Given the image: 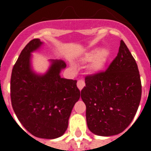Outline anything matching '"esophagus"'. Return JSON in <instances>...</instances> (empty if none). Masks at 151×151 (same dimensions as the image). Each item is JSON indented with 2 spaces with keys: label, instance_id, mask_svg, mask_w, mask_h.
<instances>
[{
  "label": "esophagus",
  "instance_id": "esophagus-1",
  "mask_svg": "<svg viewBox=\"0 0 151 151\" xmlns=\"http://www.w3.org/2000/svg\"><path fill=\"white\" fill-rule=\"evenodd\" d=\"M77 85H78V88H79L80 90H81L83 88L85 87V81L83 80V79H81V80H79L78 81V83H77Z\"/></svg>",
  "mask_w": 151,
  "mask_h": 151
}]
</instances>
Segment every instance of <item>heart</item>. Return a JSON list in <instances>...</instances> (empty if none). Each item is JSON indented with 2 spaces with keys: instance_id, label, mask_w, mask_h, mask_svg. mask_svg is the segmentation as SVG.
Here are the masks:
<instances>
[{
  "instance_id": "1",
  "label": "heart",
  "mask_w": 151,
  "mask_h": 151,
  "mask_svg": "<svg viewBox=\"0 0 151 151\" xmlns=\"http://www.w3.org/2000/svg\"><path fill=\"white\" fill-rule=\"evenodd\" d=\"M110 52L107 48L93 49L88 52L81 59L83 63H88L92 61L88 66V71L92 73H99L103 70L110 58Z\"/></svg>"
}]
</instances>
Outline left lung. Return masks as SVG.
Segmentation results:
<instances>
[{"label":"left lung","mask_w":151,"mask_h":151,"mask_svg":"<svg viewBox=\"0 0 151 151\" xmlns=\"http://www.w3.org/2000/svg\"><path fill=\"white\" fill-rule=\"evenodd\" d=\"M81 92L92 133L117 135L130 124L140 103L142 85L136 60L122 40L108 68L86 76Z\"/></svg>","instance_id":"left-lung-1"}]
</instances>
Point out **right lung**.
<instances>
[{"instance_id": "obj_1", "label": "right lung", "mask_w": 151, "mask_h": 151, "mask_svg": "<svg viewBox=\"0 0 151 151\" xmlns=\"http://www.w3.org/2000/svg\"><path fill=\"white\" fill-rule=\"evenodd\" d=\"M41 45L40 39H33L20 53L11 76V101L18 119L29 133L55 139L67 129L72 109L81 92L77 81L59 75L66 66L63 60H51L44 75L32 70L30 55Z\"/></svg>"}]
</instances>
